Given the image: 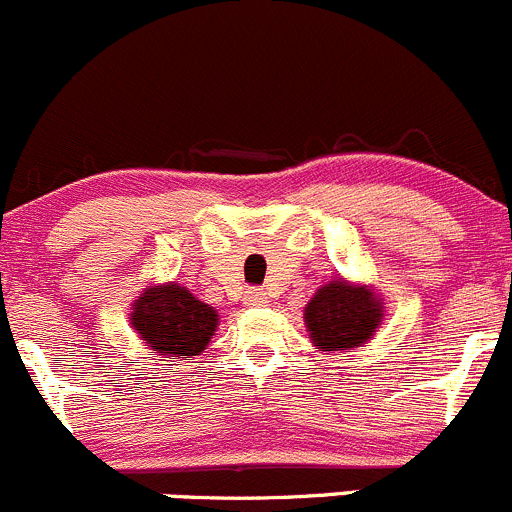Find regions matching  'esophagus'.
<instances>
[{
    "mask_svg": "<svg viewBox=\"0 0 512 512\" xmlns=\"http://www.w3.org/2000/svg\"><path fill=\"white\" fill-rule=\"evenodd\" d=\"M246 303L249 305H263L268 303V295L263 288H251V291H246Z\"/></svg>",
    "mask_w": 512,
    "mask_h": 512,
    "instance_id": "esophagus-1",
    "label": "esophagus"
}]
</instances>
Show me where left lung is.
Masks as SVG:
<instances>
[{
	"label": "left lung",
	"instance_id": "8db88e82",
	"mask_svg": "<svg viewBox=\"0 0 512 512\" xmlns=\"http://www.w3.org/2000/svg\"><path fill=\"white\" fill-rule=\"evenodd\" d=\"M382 320V305L370 288L330 281L305 308L310 340L323 352L367 345Z\"/></svg>",
	"mask_w": 512,
	"mask_h": 512
}]
</instances>
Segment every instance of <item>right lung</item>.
<instances>
[{
  "label": "right lung",
  "mask_w": 512,
  "mask_h": 512,
  "mask_svg": "<svg viewBox=\"0 0 512 512\" xmlns=\"http://www.w3.org/2000/svg\"><path fill=\"white\" fill-rule=\"evenodd\" d=\"M130 323L150 350L177 360L207 350L219 315L187 288L167 283L142 293L133 303Z\"/></svg>",
  "instance_id": "add662e5"
}]
</instances>
